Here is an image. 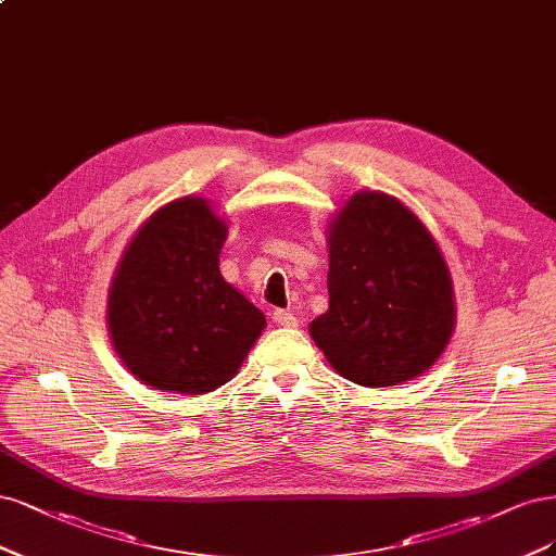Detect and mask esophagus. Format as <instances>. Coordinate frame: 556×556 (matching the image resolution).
Instances as JSON below:
<instances>
[{
	"instance_id": "1",
	"label": "esophagus",
	"mask_w": 556,
	"mask_h": 556,
	"mask_svg": "<svg viewBox=\"0 0 556 556\" xmlns=\"http://www.w3.org/2000/svg\"><path fill=\"white\" fill-rule=\"evenodd\" d=\"M273 320H275L277 326H283V328H293L298 324V318L291 312H286V309H275L273 312Z\"/></svg>"
}]
</instances>
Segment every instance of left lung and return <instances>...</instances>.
<instances>
[{"instance_id":"8db88e82","label":"left lung","mask_w":556,"mask_h":556,"mask_svg":"<svg viewBox=\"0 0 556 556\" xmlns=\"http://www.w3.org/2000/svg\"><path fill=\"white\" fill-rule=\"evenodd\" d=\"M330 309L312 337L344 379L397 386L437 363L455 326L439 244L397 199L361 191L330 228Z\"/></svg>"}]
</instances>
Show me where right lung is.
Returning a JSON list of instances; mask_svg holds the SVG:
<instances>
[{"mask_svg":"<svg viewBox=\"0 0 556 556\" xmlns=\"http://www.w3.org/2000/svg\"><path fill=\"white\" fill-rule=\"evenodd\" d=\"M226 224L203 199L154 212L119 261L109 298L117 355L156 390L203 395L238 374L265 316L222 277Z\"/></svg>","mask_w":556,"mask_h":556,"instance_id":"add662e5","label":"right lung"}]
</instances>
